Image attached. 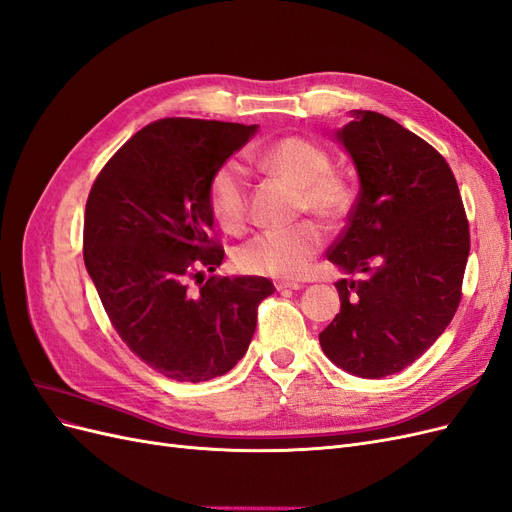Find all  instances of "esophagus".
<instances>
[{
    "mask_svg": "<svg viewBox=\"0 0 512 512\" xmlns=\"http://www.w3.org/2000/svg\"><path fill=\"white\" fill-rule=\"evenodd\" d=\"M303 286L297 284V282H277L275 284V290L277 292H286V290H301Z\"/></svg>",
    "mask_w": 512,
    "mask_h": 512,
    "instance_id": "obj_1",
    "label": "esophagus"
}]
</instances>
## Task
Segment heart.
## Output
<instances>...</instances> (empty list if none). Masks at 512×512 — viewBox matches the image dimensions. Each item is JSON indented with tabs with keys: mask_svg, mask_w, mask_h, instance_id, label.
Returning a JSON list of instances; mask_svg holds the SVG:
<instances>
[{
	"mask_svg": "<svg viewBox=\"0 0 512 512\" xmlns=\"http://www.w3.org/2000/svg\"><path fill=\"white\" fill-rule=\"evenodd\" d=\"M256 164L299 185V211L314 213L327 224H339L352 211V185L333 173L329 153L309 138H280L258 153ZM207 205L213 220L226 232L245 228L250 196L245 168L239 162L228 160L211 175ZM322 245V228L312 220H303L288 228L260 232L237 252V265L245 273L292 280L307 271Z\"/></svg>",
	"mask_w": 512,
	"mask_h": 512,
	"instance_id": "b5f03b06",
	"label": "heart"
}]
</instances>
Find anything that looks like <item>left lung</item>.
<instances>
[{"label": "left lung", "instance_id": "1", "mask_svg": "<svg viewBox=\"0 0 512 512\" xmlns=\"http://www.w3.org/2000/svg\"><path fill=\"white\" fill-rule=\"evenodd\" d=\"M337 130L361 190L329 260L342 309L320 346L348 374L384 378L412 365L451 324L470 226L451 166L421 136L374 111Z\"/></svg>", "mask_w": 512, "mask_h": 512}]
</instances>
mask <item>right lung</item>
I'll return each instance as SVG.
<instances>
[{
    "label": "right lung",
    "instance_id": "1",
    "mask_svg": "<svg viewBox=\"0 0 512 512\" xmlns=\"http://www.w3.org/2000/svg\"><path fill=\"white\" fill-rule=\"evenodd\" d=\"M256 126L166 117L104 164L85 207L83 258L126 346L177 382H205L237 365L256 331L267 277H218L211 175ZM196 279L198 289L189 282Z\"/></svg>",
    "mask_w": 512,
    "mask_h": 512
}]
</instances>
